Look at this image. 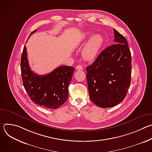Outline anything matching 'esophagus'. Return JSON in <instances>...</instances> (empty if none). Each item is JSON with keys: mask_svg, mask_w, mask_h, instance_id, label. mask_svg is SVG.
<instances>
[{"mask_svg": "<svg viewBox=\"0 0 152 152\" xmlns=\"http://www.w3.org/2000/svg\"><path fill=\"white\" fill-rule=\"evenodd\" d=\"M76 69L77 70H82L83 69V67L81 66V65H78L76 67Z\"/></svg>", "mask_w": 152, "mask_h": 152, "instance_id": "esophagus-1", "label": "esophagus"}]
</instances>
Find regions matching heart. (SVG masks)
I'll use <instances>...</instances> for the list:
<instances>
[{"label": "heart", "mask_w": 152, "mask_h": 152, "mask_svg": "<svg viewBox=\"0 0 152 152\" xmlns=\"http://www.w3.org/2000/svg\"><path fill=\"white\" fill-rule=\"evenodd\" d=\"M88 39H89L82 49V55L85 59L90 61L94 59L99 55L104 44V38L100 34H94L93 35V32L86 31L82 34L80 41L85 43Z\"/></svg>", "instance_id": "1"}]
</instances>
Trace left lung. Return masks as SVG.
Here are the masks:
<instances>
[{
	"label": "left lung",
	"instance_id": "left-lung-1",
	"mask_svg": "<svg viewBox=\"0 0 152 152\" xmlns=\"http://www.w3.org/2000/svg\"><path fill=\"white\" fill-rule=\"evenodd\" d=\"M114 32L116 44L104 49L86 69L90 98L103 108L124 100L131 80L132 58L127 41L114 29Z\"/></svg>",
	"mask_w": 152,
	"mask_h": 152
}]
</instances>
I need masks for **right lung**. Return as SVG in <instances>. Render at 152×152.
Segmentation results:
<instances>
[{"label":"right lung","mask_w":152,"mask_h":152,"mask_svg":"<svg viewBox=\"0 0 152 152\" xmlns=\"http://www.w3.org/2000/svg\"><path fill=\"white\" fill-rule=\"evenodd\" d=\"M37 29L32 32L29 38ZM26 46L21 57V72L23 86L31 100L48 109H57L68 98L69 84L75 68L60 66L45 75H38L30 69Z\"/></svg>","instance_id":"1"}]
</instances>
